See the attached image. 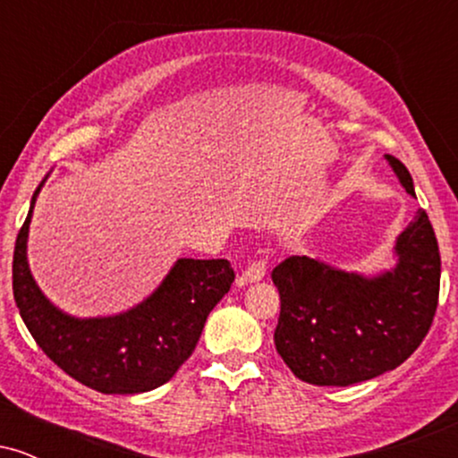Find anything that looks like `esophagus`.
<instances>
[{
    "label": "esophagus",
    "mask_w": 458,
    "mask_h": 458,
    "mask_svg": "<svg viewBox=\"0 0 458 458\" xmlns=\"http://www.w3.org/2000/svg\"><path fill=\"white\" fill-rule=\"evenodd\" d=\"M267 269H269V260H267V256H259V259H254L245 267L243 276H241V284L260 282L267 276Z\"/></svg>",
    "instance_id": "obj_1"
}]
</instances>
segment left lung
I'll return each mask as SVG.
<instances>
[{"label":"left lung","instance_id":"1","mask_svg":"<svg viewBox=\"0 0 458 458\" xmlns=\"http://www.w3.org/2000/svg\"><path fill=\"white\" fill-rule=\"evenodd\" d=\"M407 193L413 181L387 155ZM398 265L379 277L344 273L308 256H288L271 273L280 291L273 338L293 375L346 387L401 366L427 338L439 301L441 256L424 208L396 241Z\"/></svg>","mask_w":458,"mask_h":458}]
</instances>
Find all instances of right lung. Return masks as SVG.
I'll return each mask as SVG.
<instances>
[{
	"instance_id": "obj_1",
	"label": "right lung",
	"mask_w": 458,
	"mask_h": 458,
	"mask_svg": "<svg viewBox=\"0 0 458 458\" xmlns=\"http://www.w3.org/2000/svg\"><path fill=\"white\" fill-rule=\"evenodd\" d=\"M38 191L13 256L14 301L31 338L68 377L101 394H141L170 381L196 349L211 310L230 291V262L181 259L138 308L107 318L66 317L47 301L25 259Z\"/></svg>"
}]
</instances>
